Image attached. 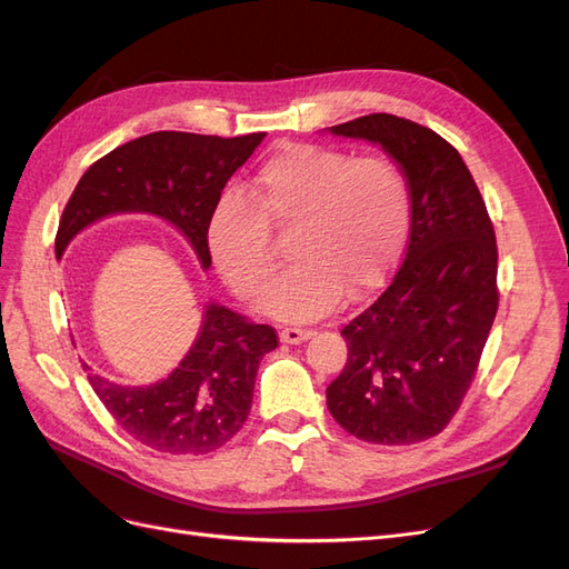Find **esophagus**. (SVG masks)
Masks as SVG:
<instances>
[{"label": "esophagus", "instance_id": "esophagus-1", "mask_svg": "<svg viewBox=\"0 0 569 569\" xmlns=\"http://www.w3.org/2000/svg\"><path fill=\"white\" fill-rule=\"evenodd\" d=\"M311 337H313V330H306V327H284V330L280 332V339L284 343H301Z\"/></svg>", "mask_w": 569, "mask_h": 569}]
</instances>
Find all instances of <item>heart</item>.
<instances>
[{
  "instance_id": "obj_1",
  "label": "heart",
  "mask_w": 569,
  "mask_h": 569,
  "mask_svg": "<svg viewBox=\"0 0 569 569\" xmlns=\"http://www.w3.org/2000/svg\"><path fill=\"white\" fill-rule=\"evenodd\" d=\"M410 226V182L389 157L287 142L258 166L251 199L228 192L211 209L206 244L242 299L261 297L278 251L272 230H291L297 263L274 282L266 308L284 320H316L343 299L380 287Z\"/></svg>"
}]
</instances>
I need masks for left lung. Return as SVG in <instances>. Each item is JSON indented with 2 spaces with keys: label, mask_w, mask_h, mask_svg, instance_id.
<instances>
[{
  "label": "left lung",
  "mask_w": 569,
  "mask_h": 569,
  "mask_svg": "<svg viewBox=\"0 0 569 569\" xmlns=\"http://www.w3.org/2000/svg\"><path fill=\"white\" fill-rule=\"evenodd\" d=\"M335 134L382 144L410 182L401 268L341 330L347 366L327 408L349 435L418 443L453 420L498 311V247L487 203L453 144L408 118L370 113Z\"/></svg>",
  "instance_id": "1"
}]
</instances>
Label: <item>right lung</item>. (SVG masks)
<instances>
[{"label": "right lung", "mask_w": 569, "mask_h": 569, "mask_svg": "<svg viewBox=\"0 0 569 569\" xmlns=\"http://www.w3.org/2000/svg\"><path fill=\"white\" fill-rule=\"evenodd\" d=\"M263 137L266 132L218 137L161 130L120 144L76 184L57 230V258L90 222L144 211L173 222L209 268L206 222L222 187ZM272 349H278L274 327L211 303L192 351L168 380L120 387L97 372L88 380L132 439L159 453L203 456L228 443L247 422L258 366Z\"/></svg>", "instance_id": "obj_1"}]
</instances>
